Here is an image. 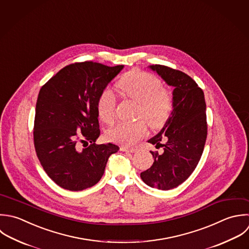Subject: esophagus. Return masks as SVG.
I'll return each instance as SVG.
<instances>
[{
  "mask_svg": "<svg viewBox=\"0 0 249 249\" xmlns=\"http://www.w3.org/2000/svg\"><path fill=\"white\" fill-rule=\"evenodd\" d=\"M121 150H122V151H125V152L134 153V152L137 151V148H135V147H125V146H122V147H121Z\"/></svg>",
  "mask_w": 249,
  "mask_h": 249,
  "instance_id": "obj_1",
  "label": "esophagus"
}]
</instances>
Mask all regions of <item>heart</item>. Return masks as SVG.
<instances>
[{
	"instance_id": "heart-1",
	"label": "heart",
	"mask_w": 249,
	"mask_h": 249,
	"mask_svg": "<svg viewBox=\"0 0 249 249\" xmlns=\"http://www.w3.org/2000/svg\"><path fill=\"white\" fill-rule=\"evenodd\" d=\"M126 97L140 103L139 117H144L151 128H162L171 116L173 98L162 88L161 80L145 71H132L126 73L117 84ZM116 98L110 89L102 92L98 99L97 110L101 120L109 124L115 118ZM147 132L143 120L119 122L107 132V139L122 145H133L142 139Z\"/></svg>"
}]
</instances>
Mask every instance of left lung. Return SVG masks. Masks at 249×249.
<instances>
[{
    "instance_id": "8db88e82",
    "label": "left lung",
    "mask_w": 249,
    "mask_h": 249,
    "mask_svg": "<svg viewBox=\"0 0 249 249\" xmlns=\"http://www.w3.org/2000/svg\"><path fill=\"white\" fill-rule=\"evenodd\" d=\"M148 68L174 87L173 110L161 131L148 140L162 154L151 152L153 165L141 174L142 181L160 190L184 182L196 169L204 151L207 135L206 101L203 90L186 73L162 65ZM166 142L160 143L161 140Z\"/></svg>"
}]
</instances>
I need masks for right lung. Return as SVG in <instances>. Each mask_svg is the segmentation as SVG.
Segmentation results:
<instances>
[{
  "label": "right lung",
  "mask_w": 249,
  "mask_h": 249,
  "mask_svg": "<svg viewBox=\"0 0 249 249\" xmlns=\"http://www.w3.org/2000/svg\"><path fill=\"white\" fill-rule=\"evenodd\" d=\"M123 68L75 63L40 88L34 143L43 170L60 187L71 191L92 187L102 178L108 157L119 150L111 142H95L100 136L98 99Z\"/></svg>",
  "instance_id": "add662e5"
}]
</instances>
